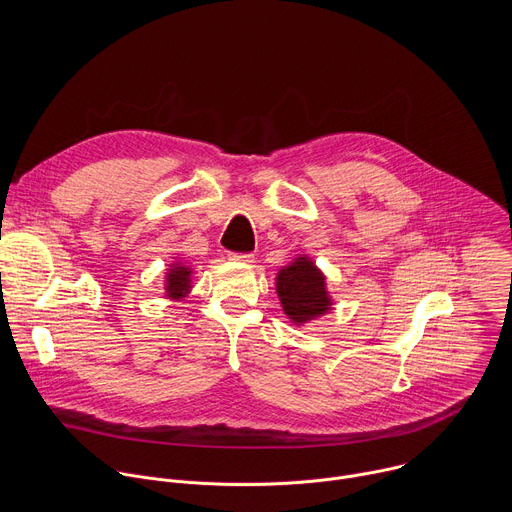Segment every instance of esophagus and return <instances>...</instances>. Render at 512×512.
Here are the masks:
<instances>
[{
    "label": "esophagus",
    "instance_id": "obj_1",
    "mask_svg": "<svg viewBox=\"0 0 512 512\" xmlns=\"http://www.w3.org/2000/svg\"><path fill=\"white\" fill-rule=\"evenodd\" d=\"M229 257L233 261H241V263H253V259H255L253 253H229Z\"/></svg>",
    "mask_w": 512,
    "mask_h": 512
}]
</instances>
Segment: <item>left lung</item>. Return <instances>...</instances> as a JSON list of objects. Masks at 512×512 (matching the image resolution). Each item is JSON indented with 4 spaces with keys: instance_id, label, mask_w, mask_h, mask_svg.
I'll return each mask as SVG.
<instances>
[{
    "instance_id": "8db88e82",
    "label": "left lung",
    "mask_w": 512,
    "mask_h": 512,
    "mask_svg": "<svg viewBox=\"0 0 512 512\" xmlns=\"http://www.w3.org/2000/svg\"><path fill=\"white\" fill-rule=\"evenodd\" d=\"M277 296L291 322L304 324L326 314L332 306L324 275L308 257H300L277 275Z\"/></svg>"
}]
</instances>
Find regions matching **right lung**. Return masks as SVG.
<instances>
[{"mask_svg": "<svg viewBox=\"0 0 512 512\" xmlns=\"http://www.w3.org/2000/svg\"><path fill=\"white\" fill-rule=\"evenodd\" d=\"M190 267H184L180 263L172 265V271L166 275V294L168 298L180 300L190 291Z\"/></svg>", "mask_w": 512, "mask_h": 512, "instance_id": "obj_1", "label": "right lung"}]
</instances>
